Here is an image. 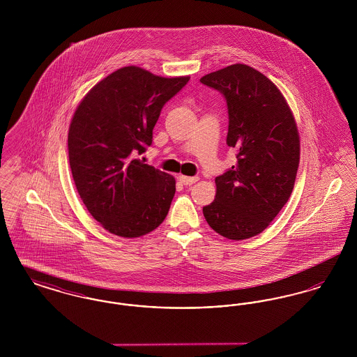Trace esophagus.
Masks as SVG:
<instances>
[{
    "mask_svg": "<svg viewBox=\"0 0 357 357\" xmlns=\"http://www.w3.org/2000/svg\"><path fill=\"white\" fill-rule=\"evenodd\" d=\"M198 176H185V175H181L179 176V181H181V183H183L185 186H191V185H194L195 182H198Z\"/></svg>",
    "mask_w": 357,
    "mask_h": 357,
    "instance_id": "34e87169",
    "label": "esophagus"
}]
</instances>
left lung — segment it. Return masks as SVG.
<instances>
[{"label":"left lung","mask_w":357,"mask_h":357,"mask_svg":"<svg viewBox=\"0 0 357 357\" xmlns=\"http://www.w3.org/2000/svg\"><path fill=\"white\" fill-rule=\"evenodd\" d=\"M226 100V143L237 165L215 178V199L204 207L210 227L229 239L262 233L288 202L300 162L298 131L280 89L255 68L234 64L201 79Z\"/></svg>","instance_id":"left-lung-1"}]
</instances>
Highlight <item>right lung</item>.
<instances>
[{
	"label": "right lung",
	"instance_id": "1",
	"mask_svg": "<svg viewBox=\"0 0 357 357\" xmlns=\"http://www.w3.org/2000/svg\"><path fill=\"white\" fill-rule=\"evenodd\" d=\"M188 80L124 67L95 85L72 118L69 166L77 192L91 215L115 236L149 234L170 210L174 176L136 156L151 146L163 105Z\"/></svg>",
	"mask_w": 357,
	"mask_h": 357
}]
</instances>
